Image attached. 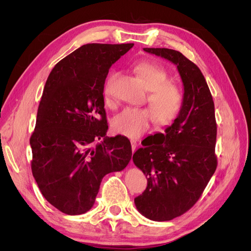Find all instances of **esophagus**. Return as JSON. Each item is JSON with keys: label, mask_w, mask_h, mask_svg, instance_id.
<instances>
[{"label": "esophagus", "mask_w": 251, "mask_h": 251, "mask_svg": "<svg viewBox=\"0 0 251 251\" xmlns=\"http://www.w3.org/2000/svg\"><path fill=\"white\" fill-rule=\"evenodd\" d=\"M131 146H132V151H133V153H134V151H136V148H137V146H138L137 141H136V140H131Z\"/></svg>", "instance_id": "34e87169"}]
</instances>
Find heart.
Masks as SVG:
<instances>
[{
	"mask_svg": "<svg viewBox=\"0 0 251 251\" xmlns=\"http://www.w3.org/2000/svg\"><path fill=\"white\" fill-rule=\"evenodd\" d=\"M134 71L139 75L150 91L148 109L127 108L113 119L112 126L116 133L127 138L137 139L146 134L153 125L154 117L158 126H168L179 117L183 108V92L175 82L170 81V74L163 67L144 62L136 65ZM117 73L113 72L105 81L103 94L107 103L112 101V85Z\"/></svg>",
	"mask_w": 251,
	"mask_h": 251,
	"instance_id": "1",
	"label": "heart"
}]
</instances>
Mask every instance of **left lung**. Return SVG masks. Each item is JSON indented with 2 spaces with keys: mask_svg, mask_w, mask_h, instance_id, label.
I'll return each mask as SVG.
<instances>
[{
  "mask_svg": "<svg viewBox=\"0 0 251 251\" xmlns=\"http://www.w3.org/2000/svg\"><path fill=\"white\" fill-rule=\"evenodd\" d=\"M177 66L184 86L183 108L175 123L158 133L151 146L133 155L148 177L144 192L135 198L141 214L153 221H170L185 214L200 199L217 169L215 103L201 70L181 52L144 48Z\"/></svg>",
  "mask_w": 251,
  "mask_h": 251,
  "instance_id": "1",
  "label": "left lung"
}]
</instances>
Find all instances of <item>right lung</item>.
Returning a JSON list of instances; mask_svg holds the SVG:
<instances>
[{"mask_svg":"<svg viewBox=\"0 0 251 251\" xmlns=\"http://www.w3.org/2000/svg\"><path fill=\"white\" fill-rule=\"evenodd\" d=\"M133 46L86 44L59 60L47 78L30 137L31 171L45 199L64 214L91 209L102 178L131 160L130 140L105 136L103 87L110 67Z\"/></svg>","mask_w":251,"mask_h":251,"instance_id":"obj_1","label":"right lung"}]
</instances>
